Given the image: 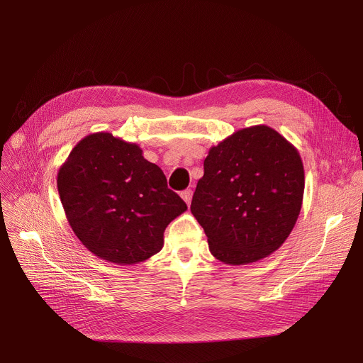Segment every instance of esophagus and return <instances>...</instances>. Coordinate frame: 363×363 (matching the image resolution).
Returning <instances> with one entry per match:
<instances>
[{
	"label": "esophagus",
	"mask_w": 363,
	"mask_h": 363,
	"mask_svg": "<svg viewBox=\"0 0 363 363\" xmlns=\"http://www.w3.org/2000/svg\"><path fill=\"white\" fill-rule=\"evenodd\" d=\"M181 197L189 206V203H191V199H193V191H191V189H185V191L181 193Z\"/></svg>",
	"instance_id": "34e87169"
}]
</instances>
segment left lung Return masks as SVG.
<instances>
[{"label":"left lung","instance_id":"left-lung-1","mask_svg":"<svg viewBox=\"0 0 363 363\" xmlns=\"http://www.w3.org/2000/svg\"><path fill=\"white\" fill-rule=\"evenodd\" d=\"M303 193L297 148L275 129L256 125L208 150L191 213L218 260L247 264L268 257L289 238Z\"/></svg>","mask_w":363,"mask_h":363}]
</instances>
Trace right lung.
Returning <instances> with one entry per match:
<instances>
[{
  "instance_id": "obj_1",
  "label": "right lung",
  "mask_w": 363,
  "mask_h": 363,
  "mask_svg": "<svg viewBox=\"0 0 363 363\" xmlns=\"http://www.w3.org/2000/svg\"><path fill=\"white\" fill-rule=\"evenodd\" d=\"M57 188L74 235L114 264H135L159 253L166 226L186 211L140 145L110 132L89 133L73 147Z\"/></svg>"
}]
</instances>
